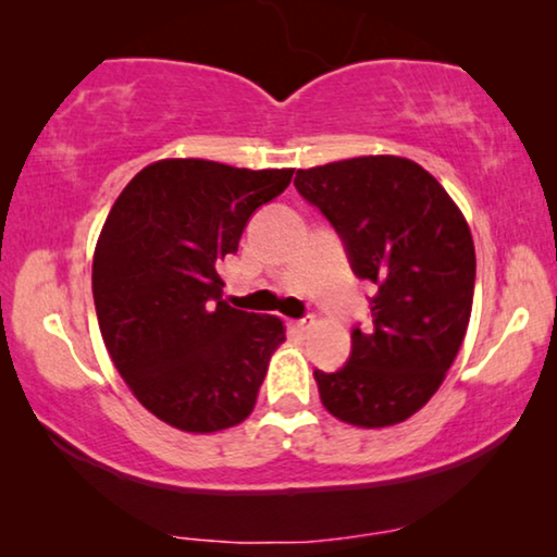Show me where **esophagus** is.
Returning <instances> with one entry per match:
<instances>
[{
  "instance_id": "obj_1",
  "label": "esophagus",
  "mask_w": 557,
  "mask_h": 557,
  "mask_svg": "<svg viewBox=\"0 0 557 557\" xmlns=\"http://www.w3.org/2000/svg\"><path fill=\"white\" fill-rule=\"evenodd\" d=\"M311 326H314V319H299V322H292L294 334H307Z\"/></svg>"
}]
</instances>
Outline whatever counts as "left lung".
Here are the masks:
<instances>
[{
  "instance_id": "left-lung-1",
  "label": "left lung",
  "mask_w": 557,
  "mask_h": 557,
  "mask_svg": "<svg viewBox=\"0 0 557 557\" xmlns=\"http://www.w3.org/2000/svg\"><path fill=\"white\" fill-rule=\"evenodd\" d=\"M294 185L345 240L357 276L377 286L372 330L352 332L345 368L314 370L319 398L357 429L403 423L433 398L467 334L476 276L467 218L406 157L311 166Z\"/></svg>"
}]
</instances>
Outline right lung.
<instances>
[{"mask_svg":"<svg viewBox=\"0 0 557 557\" xmlns=\"http://www.w3.org/2000/svg\"><path fill=\"white\" fill-rule=\"evenodd\" d=\"M292 174L159 159L106 218L94 253L101 337L134 398L172 429L218 433L256 406L286 326L231 307L218 265Z\"/></svg>","mask_w":557,"mask_h":557,"instance_id":"add662e5","label":"right lung"}]
</instances>
